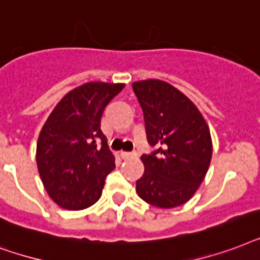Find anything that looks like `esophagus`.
<instances>
[{
    "label": "esophagus",
    "instance_id": "34e87169",
    "mask_svg": "<svg viewBox=\"0 0 260 260\" xmlns=\"http://www.w3.org/2000/svg\"><path fill=\"white\" fill-rule=\"evenodd\" d=\"M120 156H122V158L136 157L137 153H136V152H120Z\"/></svg>",
    "mask_w": 260,
    "mask_h": 260
}]
</instances>
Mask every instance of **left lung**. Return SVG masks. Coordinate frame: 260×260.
Listing matches in <instances>:
<instances>
[{"instance_id":"left-lung-1","label":"left lung","mask_w":260,"mask_h":260,"mask_svg":"<svg viewBox=\"0 0 260 260\" xmlns=\"http://www.w3.org/2000/svg\"><path fill=\"white\" fill-rule=\"evenodd\" d=\"M144 111L149 144L157 146L141 160L145 171L137 194L153 206L171 209L192 198L203 182L213 153L206 120L194 103L161 80L133 82Z\"/></svg>"}]
</instances>
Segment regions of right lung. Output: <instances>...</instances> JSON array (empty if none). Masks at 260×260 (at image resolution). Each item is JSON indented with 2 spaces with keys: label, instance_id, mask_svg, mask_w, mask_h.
<instances>
[{
  "label": "right lung",
  "instance_id": "1",
  "mask_svg": "<svg viewBox=\"0 0 260 260\" xmlns=\"http://www.w3.org/2000/svg\"><path fill=\"white\" fill-rule=\"evenodd\" d=\"M124 84L86 82L61 99L40 130L36 164L43 186L58 206L82 210L102 197L115 168L100 122L104 108Z\"/></svg>",
  "mask_w": 260,
  "mask_h": 260
}]
</instances>
